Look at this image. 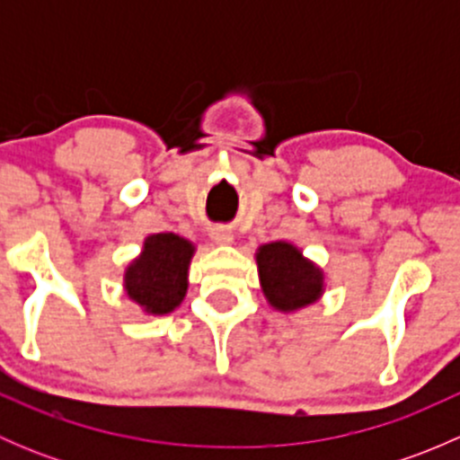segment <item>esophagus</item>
<instances>
[{"label": "esophagus", "mask_w": 460, "mask_h": 460, "mask_svg": "<svg viewBox=\"0 0 460 460\" xmlns=\"http://www.w3.org/2000/svg\"><path fill=\"white\" fill-rule=\"evenodd\" d=\"M211 240L216 244H229L231 240H234V235H231V231L225 229V226H216V229H211Z\"/></svg>", "instance_id": "obj_1"}]
</instances>
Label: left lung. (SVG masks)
Segmentation results:
<instances>
[{"instance_id": "1", "label": "left lung", "mask_w": 460, "mask_h": 460, "mask_svg": "<svg viewBox=\"0 0 460 460\" xmlns=\"http://www.w3.org/2000/svg\"><path fill=\"white\" fill-rule=\"evenodd\" d=\"M258 269L262 291L280 312H294L314 303L323 291V273L287 243L260 247Z\"/></svg>"}]
</instances>
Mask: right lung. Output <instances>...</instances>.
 <instances>
[{"label":"right lung","mask_w":460,"mask_h":460,"mask_svg":"<svg viewBox=\"0 0 460 460\" xmlns=\"http://www.w3.org/2000/svg\"><path fill=\"white\" fill-rule=\"evenodd\" d=\"M193 256L189 240L155 234L144 243L142 256L127 269V294L148 314H169L187 294V269Z\"/></svg>","instance_id":"add662e5"}]
</instances>
